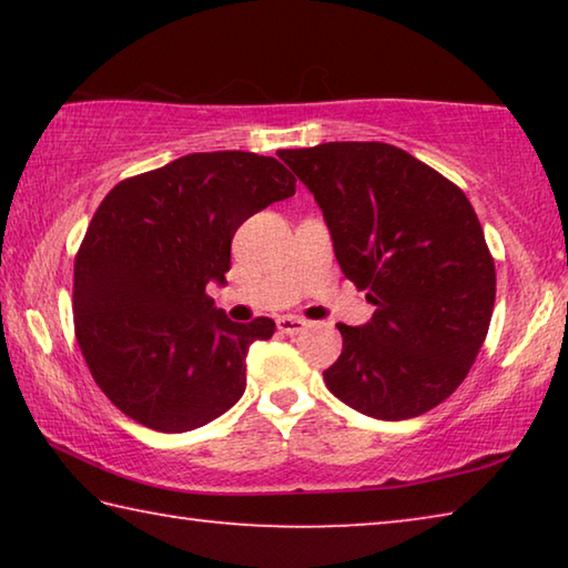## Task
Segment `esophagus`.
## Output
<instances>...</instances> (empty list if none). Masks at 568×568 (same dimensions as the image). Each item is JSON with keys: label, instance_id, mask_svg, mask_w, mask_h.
I'll return each mask as SVG.
<instances>
[{"label": "esophagus", "instance_id": "obj_1", "mask_svg": "<svg viewBox=\"0 0 568 568\" xmlns=\"http://www.w3.org/2000/svg\"><path fill=\"white\" fill-rule=\"evenodd\" d=\"M277 323V331L281 333H287V335H295L307 328V321L297 318V315H281V318L275 321Z\"/></svg>", "mask_w": 568, "mask_h": 568}]
</instances>
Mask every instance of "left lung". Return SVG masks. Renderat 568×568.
Masks as SVG:
<instances>
[{
    "label": "left lung",
    "instance_id": "1",
    "mask_svg": "<svg viewBox=\"0 0 568 568\" xmlns=\"http://www.w3.org/2000/svg\"><path fill=\"white\" fill-rule=\"evenodd\" d=\"M281 160L313 192L341 271L376 305L338 323L325 386L381 420L420 416L454 393L491 325L496 265L464 190L386 142H323Z\"/></svg>",
    "mask_w": 568,
    "mask_h": 568
}]
</instances>
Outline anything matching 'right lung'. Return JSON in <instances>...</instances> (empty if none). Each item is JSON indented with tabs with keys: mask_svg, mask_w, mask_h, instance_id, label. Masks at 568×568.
<instances>
[{
	"mask_svg": "<svg viewBox=\"0 0 568 568\" xmlns=\"http://www.w3.org/2000/svg\"><path fill=\"white\" fill-rule=\"evenodd\" d=\"M295 195L275 158L192 152L114 185L74 255V335L94 383L124 416L185 434L245 393V355L271 318L233 323L207 295L250 215Z\"/></svg>",
	"mask_w": 568,
	"mask_h": 568,
	"instance_id": "right-lung-1",
	"label": "right lung"
}]
</instances>
